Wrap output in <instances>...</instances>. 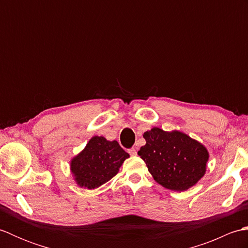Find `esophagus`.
Segmentation results:
<instances>
[{"instance_id": "1", "label": "esophagus", "mask_w": 248, "mask_h": 248, "mask_svg": "<svg viewBox=\"0 0 248 248\" xmlns=\"http://www.w3.org/2000/svg\"><path fill=\"white\" fill-rule=\"evenodd\" d=\"M128 152L130 154V155H136V150L135 148H131L128 150Z\"/></svg>"}]
</instances>
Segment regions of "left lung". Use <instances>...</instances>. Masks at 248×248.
Masks as SVG:
<instances>
[{
	"mask_svg": "<svg viewBox=\"0 0 248 248\" xmlns=\"http://www.w3.org/2000/svg\"><path fill=\"white\" fill-rule=\"evenodd\" d=\"M146 145L138 152L155 180L171 191L195 186L207 168L209 152L199 141L180 131L152 128L144 133Z\"/></svg>",
	"mask_w": 248,
	"mask_h": 248,
	"instance_id": "obj_1",
	"label": "left lung"
}]
</instances>
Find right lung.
Returning <instances> with one entry per match:
<instances>
[{"instance_id":"obj_1","label":"right lung","mask_w":248,"mask_h":248,"mask_svg":"<svg viewBox=\"0 0 248 248\" xmlns=\"http://www.w3.org/2000/svg\"><path fill=\"white\" fill-rule=\"evenodd\" d=\"M130 155L118 141L93 136L70 162V170L78 186L93 189L110 180Z\"/></svg>"}]
</instances>
